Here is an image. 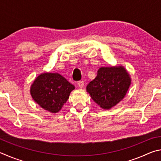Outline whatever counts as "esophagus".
I'll return each mask as SVG.
<instances>
[{
    "mask_svg": "<svg viewBox=\"0 0 161 161\" xmlns=\"http://www.w3.org/2000/svg\"><path fill=\"white\" fill-rule=\"evenodd\" d=\"M84 81H79L78 82H77V84H78V86H80V87H83L84 86Z\"/></svg>",
    "mask_w": 161,
    "mask_h": 161,
    "instance_id": "esophagus-1",
    "label": "esophagus"
}]
</instances>
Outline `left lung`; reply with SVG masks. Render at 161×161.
I'll list each match as a JSON object with an SVG mask.
<instances>
[{
  "label": "left lung",
  "instance_id": "1",
  "mask_svg": "<svg viewBox=\"0 0 161 161\" xmlns=\"http://www.w3.org/2000/svg\"><path fill=\"white\" fill-rule=\"evenodd\" d=\"M130 84L129 75L124 67H101L86 90L101 107L108 109L123 99Z\"/></svg>",
  "mask_w": 161,
  "mask_h": 161
}]
</instances>
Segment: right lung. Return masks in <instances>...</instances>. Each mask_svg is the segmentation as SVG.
Wrapping results in <instances>:
<instances>
[{"mask_svg":"<svg viewBox=\"0 0 161 161\" xmlns=\"http://www.w3.org/2000/svg\"><path fill=\"white\" fill-rule=\"evenodd\" d=\"M75 86L58 73H44L34 81L31 93L35 102L52 113L61 109Z\"/></svg>","mask_w":161,"mask_h":161,"instance_id":"add662e5","label":"right lung"}]
</instances>
